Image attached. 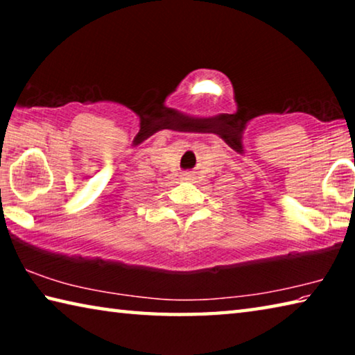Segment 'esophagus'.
Masks as SVG:
<instances>
[{
    "mask_svg": "<svg viewBox=\"0 0 355 355\" xmlns=\"http://www.w3.org/2000/svg\"><path fill=\"white\" fill-rule=\"evenodd\" d=\"M183 180H192V173H189V172H186V173H183V177H182Z\"/></svg>",
    "mask_w": 355,
    "mask_h": 355,
    "instance_id": "esophagus-1",
    "label": "esophagus"
}]
</instances>
